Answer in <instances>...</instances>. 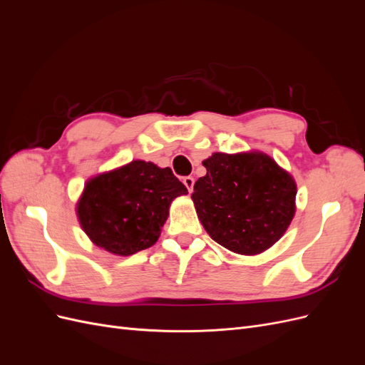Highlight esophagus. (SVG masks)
Segmentation results:
<instances>
[{"mask_svg":"<svg viewBox=\"0 0 365 365\" xmlns=\"http://www.w3.org/2000/svg\"><path fill=\"white\" fill-rule=\"evenodd\" d=\"M182 182H184V185L187 187V190H189V192L192 193V192H193V185H195V178H193V176H184Z\"/></svg>","mask_w":365,"mask_h":365,"instance_id":"obj_1","label":"esophagus"}]
</instances>
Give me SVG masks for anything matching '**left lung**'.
Returning a JSON list of instances; mask_svg holds the SVG:
<instances>
[{
  "instance_id": "left-lung-1",
  "label": "left lung",
  "mask_w": 365,
  "mask_h": 365,
  "mask_svg": "<svg viewBox=\"0 0 365 365\" xmlns=\"http://www.w3.org/2000/svg\"><path fill=\"white\" fill-rule=\"evenodd\" d=\"M192 200L205 231L227 250L256 256L271 248L295 215L297 184L263 152H215Z\"/></svg>"
}]
</instances>
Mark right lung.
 Wrapping results in <instances>:
<instances>
[{
    "mask_svg": "<svg viewBox=\"0 0 365 365\" xmlns=\"http://www.w3.org/2000/svg\"><path fill=\"white\" fill-rule=\"evenodd\" d=\"M187 195L170 168L134 160L86 181L76 213L94 245L115 256L152 247L175 197Z\"/></svg>",
    "mask_w": 365,
    "mask_h": 365,
    "instance_id": "add662e5",
    "label": "right lung"
}]
</instances>
